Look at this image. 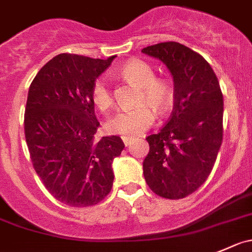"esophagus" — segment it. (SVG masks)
<instances>
[{"label": "esophagus", "mask_w": 252, "mask_h": 252, "mask_svg": "<svg viewBox=\"0 0 252 252\" xmlns=\"http://www.w3.org/2000/svg\"><path fill=\"white\" fill-rule=\"evenodd\" d=\"M122 140H123L124 145L126 146H129L131 143H133V138H130V136H122Z\"/></svg>", "instance_id": "esophagus-1"}]
</instances>
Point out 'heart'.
I'll use <instances>...</instances> for the list:
<instances>
[{
  "mask_svg": "<svg viewBox=\"0 0 252 252\" xmlns=\"http://www.w3.org/2000/svg\"><path fill=\"white\" fill-rule=\"evenodd\" d=\"M121 74L140 87L138 102H148L160 114L167 111L173 98L172 87L167 80L155 79V72L150 65L141 60H130L123 65ZM91 97L94 106L101 111L111 107L113 96L106 79L96 80ZM148 103L119 109L107 121V130L122 136L140 135L154 122V111Z\"/></svg>",
  "mask_w": 252,
  "mask_h": 252,
  "instance_id": "obj_1",
  "label": "heart"
}]
</instances>
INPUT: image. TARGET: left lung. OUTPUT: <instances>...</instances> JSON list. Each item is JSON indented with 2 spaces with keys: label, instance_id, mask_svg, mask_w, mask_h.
<instances>
[{
  "label": "left lung",
  "instance_id": "1",
  "mask_svg": "<svg viewBox=\"0 0 252 252\" xmlns=\"http://www.w3.org/2000/svg\"><path fill=\"white\" fill-rule=\"evenodd\" d=\"M173 79V111L167 123L146 138L150 150L143 172L151 191L181 199L208 178L223 140V94L206 59L176 41L146 46Z\"/></svg>",
  "mask_w": 252,
  "mask_h": 252
}]
</instances>
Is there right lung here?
Returning a JSON list of instances; mask_svg holds the SVG:
<instances>
[{
  "instance_id": "1",
  "label": "right lung",
  "mask_w": 252,
  "mask_h": 252,
  "mask_svg": "<svg viewBox=\"0 0 252 252\" xmlns=\"http://www.w3.org/2000/svg\"><path fill=\"white\" fill-rule=\"evenodd\" d=\"M114 58L60 54L29 87L24 133L33 167L49 193L70 207L94 206L113 186L112 163L124 143L117 135L96 139L91 92Z\"/></svg>"
}]
</instances>
